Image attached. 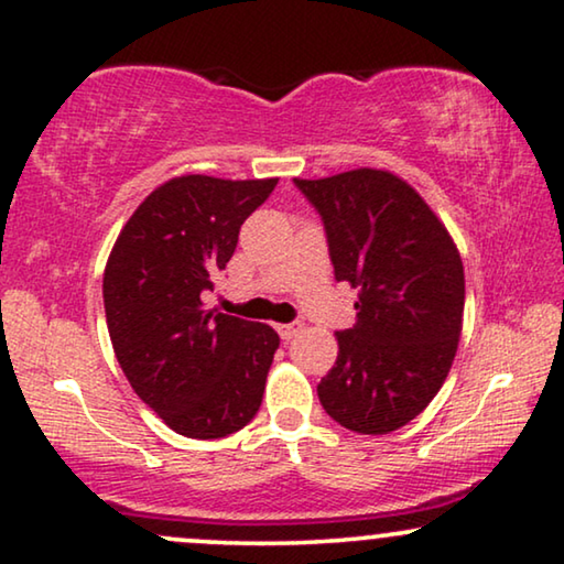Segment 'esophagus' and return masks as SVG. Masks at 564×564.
Masks as SVG:
<instances>
[{
  "instance_id": "obj_1",
  "label": "esophagus",
  "mask_w": 564,
  "mask_h": 564,
  "mask_svg": "<svg viewBox=\"0 0 564 564\" xmlns=\"http://www.w3.org/2000/svg\"><path fill=\"white\" fill-rule=\"evenodd\" d=\"M276 330H280L284 341H290V338H295L303 330V323H282V326H276Z\"/></svg>"
}]
</instances>
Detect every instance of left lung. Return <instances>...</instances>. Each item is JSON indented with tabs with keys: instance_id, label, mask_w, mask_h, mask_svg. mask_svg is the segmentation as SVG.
<instances>
[{
	"instance_id": "obj_1",
	"label": "left lung",
	"mask_w": 564,
	"mask_h": 564,
	"mask_svg": "<svg viewBox=\"0 0 564 564\" xmlns=\"http://www.w3.org/2000/svg\"><path fill=\"white\" fill-rule=\"evenodd\" d=\"M295 184L326 223L336 280L359 290L357 323L336 330L321 405L357 434H390L434 400L452 369L465 313L459 249L426 199L388 169Z\"/></svg>"
}]
</instances>
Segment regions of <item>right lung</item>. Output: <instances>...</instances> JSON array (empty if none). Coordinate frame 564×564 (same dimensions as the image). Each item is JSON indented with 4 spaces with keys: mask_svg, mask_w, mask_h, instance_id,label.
I'll return each instance as SVG.
<instances>
[{
    "mask_svg": "<svg viewBox=\"0 0 564 564\" xmlns=\"http://www.w3.org/2000/svg\"><path fill=\"white\" fill-rule=\"evenodd\" d=\"M276 182L172 176L135 207L107 257L115 357L135 395L187 438L234 434L261 405L280 336L267 323L207 311L203 295Z\"/></svg>",
    "mask_w": 564,
    "mask_h": 564,
    "instance_id": "obj_1",
    "label": "right lung"
}]
</instances>
